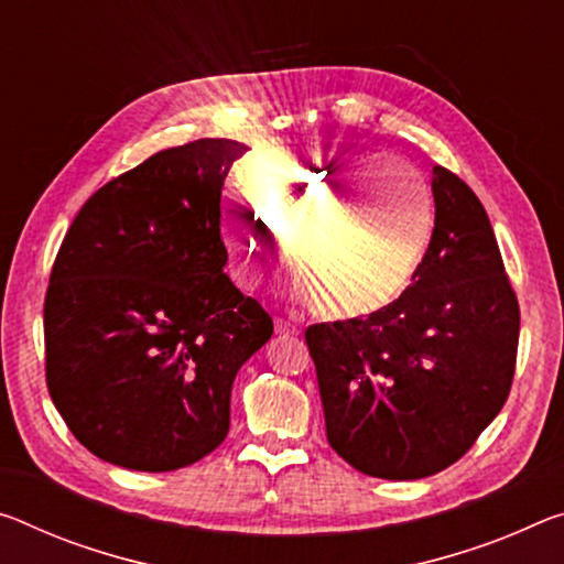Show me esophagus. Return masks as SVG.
Segmentation results:
<instances>
[{"label":"esophagus","mask_w":564,"mask_h":564,"mask_svg":"<svg viewBox=\"0 0 564 564\" xmlns=\"http://www.w3.org/2000/svg\"><path fill=\"white\" fill-rule=\"evenodd\" d=\"M301 330V326L296 321H289V318H275V334L279 336H296Z\"/></svg>","instance_id":"obj_1"}]
</instances>
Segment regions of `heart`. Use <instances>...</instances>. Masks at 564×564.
I'll use <instances>...</instances> for the list:
<instances>
[{
	"label": "heart",
	"mask_w": 564,
	"mask_h": 564,
	"mask_svg": "<svg viewBox=\"0 0 564 564\" xmlns=\"http://www.w3.org/2000/svg\"><path fill=\"white\" fill-rule=\"evenodd\" d=\"M220 200L223 243L240 285L263 283L283 238L291 293L334 321H364L404 296L434 238V195L404 160L279 150L250 163Z\"/></svg>",
	"instance_id": "b5f03b06"
}]
</instances>
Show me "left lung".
<instances>
[{"label": "left lung", "instance_id": "8db88e82", "mask_svg": "<svg viewBox=\"0 0 564 564\" xmlns=\"http://www.w3.org/2000/svg\"><path fill=\"white\" fill-rule=\"evenodd\" d=\"M434 238L394 306L306 328L326 436L379 479L432 477L462 459L509 397L520 303L475 191L436 165Z\"/></svg>", "mask_w": 564, "mask_h": 564}]
</instances>
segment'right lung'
I'll return each instance as SVG.
<instances>
[{
  "label": "right lung",
  "instance_id": "add662e5",
  "mask_svg": "<svg viewBox=\"0 0 564 564\" xmlns=\"http://www.w3.org/2000/svg\"><path fill=\"white\" fill-rule=\"evenodd\" d=\"M243 142L160 150L69 226L44 299L47 389L75 440L135 471H173L226 440L236 373L273 334L223 273L220 191Z\"/></svg>",
  "mask_w": 564,
  "mask_h": 564
}]
</instances>
